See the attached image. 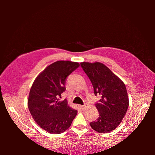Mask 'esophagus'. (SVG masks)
I'll use <instances>...</instances> for the list:
<instances>
[{
    "mask_svg": "<svg viewBox=\"0 0 155 155\" xmlns=\"http://www.w3.org/2000/svg\"><path fill=\"white\" fill-rule=\"evenodd\" d=\"M79 107L81 108V110H84L86 108V106L85 105H79Z\"/></svg>",
    "mask_w": 155,
    "mask_h": 155,
    "instance_id": "34e87169",
    "label": "esophagus"
}]
</instances>
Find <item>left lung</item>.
<instances>
[{"instance_id":"obj_1","label":"left lung","mask_w":155,"mask_h":155,"mask_svg":"<svg viewBox=\"0 0 155 155\" xmlns=\"http://www.w3.org/2000/svg\"><path fill=\"white\" fill-rule=\"evenodd\" d=\"M92 84L94 94L101 99L96 104L99 112L96 121L90 123L92 129L100 133L115 129L121 122L129 107V97L124 83L103 63H80Z\"/></svg>"}]
</instances>
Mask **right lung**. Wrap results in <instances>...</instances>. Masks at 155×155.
<instances>
[{"label":"right lung","mask_w":155,"mask_h":155,"mask_svg":"<svg viewBox=\"0 0 155 155\" xmlns=\"http://www.w3.org/2000/svg\"><path fill=\"white\" fill-rule=\"evenodd\" d=\"M79 64L58 61L46 67L36 78L31 87L28 106L37 125L51 134L64 132L71 125L78 110L68 105L67 100L59 101L66 90V79Z\"/></svg>","instance_id":"right-lung-1"}]
</instances>
